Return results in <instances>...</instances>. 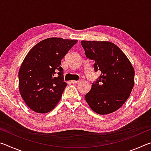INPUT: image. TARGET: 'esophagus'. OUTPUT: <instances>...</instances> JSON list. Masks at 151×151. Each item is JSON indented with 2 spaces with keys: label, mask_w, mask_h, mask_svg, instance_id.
I'll return each mask as SVG.
<instances>
[{
  "label": "esophagus",
  "mask_w": 151,
  "mask_h": 151,
  "mask_svg": "<svg viewBox=\"0 0 151 151\" xmlns=\"http://www.w3.org/2000/svg\"><path fill=\"white\" fill-rule=\"evenodd\" d=\"M80 81H71L70 83H73V84H77V83H78Z\"/></svg>",
  "instance_id": "obj_1"
}]
</instances>
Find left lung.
I'll return each mask as SVG.
<instances>
[{
	"instance_id": "1",
	"label": "left lung",
	"mask_w": 151,
	"mask_h": 151,
	"mask_svg": "<svg viewBox=\"0 0 151 151\" xmlns=\"http://www.w3.org/2000/svg\"><path fill=\"white\" fill-rule=\"evenodd\" d=\"M81 45L86 57L94 61V72H101L85 95L86 103L93 111L100 114L117 111L133 88L134 70L131 62L111 42L83 40Z\"/></svg>"
}]
</instances>
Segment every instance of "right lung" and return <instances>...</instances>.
Masks as SVG:
<instances>
[{
    "mask_svg": "<svg viewBox=\"0 0 151 151\" xmlns=\"http://www.w3.org/2000/svg\"><path fill=\"white\" fill-rule=\"evenodd\" d=\"M76 42V40L48 38L37 43L26 56L19 73V91L33 111L47 113L60 100L67 85L61 60Z\"/></svg>",
    "mask_w": 151,
    "mask_h": 151,
    "instance_id": "1",
    "label": "right lung"
}]
</instances>
